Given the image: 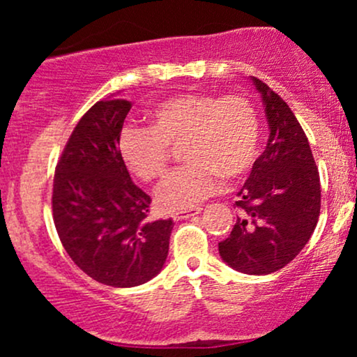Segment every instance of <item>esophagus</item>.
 <instances>
[{"mask_svg":"<svg viewBox=\"0 0 357 357\" xmlns=\"http://www.w3.org/2000/svg\"><path fill=\"white\" fill-rule=\"evenodd\" d=\"M198 213H202V208H190V210L174 213L173 220H176V221L186 220V218H190V216H192V215H198Z\"/></svg>","mask_w":357,"mask_h":357,"instance_id":"esophagus-1","label":"esophagus"}]
</instances>
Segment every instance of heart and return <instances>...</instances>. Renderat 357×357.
I'll return each instance as SVG.
<instances>
[{"mask_svg": "<svg viewBox=\"0 0 357 357\" xmlns=\"http://www.w3.org/2000/svg\"><path fill=\"white\" fill-rule=\"evenodd\" d=\"M147 127H126L119 155L126 169L144 183L165 174L169 147L181 146L186 166L158 186L155 203L165 211L188 210L221 188V178L241 179L260 154L261 124L243 96L191 92L167 97L147 114Z\"/></svg>", "mask_w": 357, "mask_h": 357, "instance_id": "1", "label": "heart"}]
</instances>
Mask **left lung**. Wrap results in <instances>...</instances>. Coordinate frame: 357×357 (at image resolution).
Here are the masks:
<instances>
[{"label":"left lung","mask_w":357,"mask_h":357,"mask_svg":"<svg viewBox=\"0 0 357 357\" xmlns=\"http://www.w3.org/2000/svg\"><path fill=\"white\" fill-rule=\"evenodd\" d=\"M252 80L264 99L270 136L238 191L241 216L218 250L231 268L267 275L290 264L314 233L321 213V178L292 110L265 82Z\"/></svg>","instance_id":"obj_1"}]
</instances>
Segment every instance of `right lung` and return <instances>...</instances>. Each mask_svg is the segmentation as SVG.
Masks as SVG:
<instances>
[{"label":"right lung","instance_id":"obj_1","mask_svg":"<svg viewBox=\"0 0 357 357\" xmlns=\"http://www.w3.org/2000/svg\"><path fill=\"white\" fill-rule=\"evenodd\" d=\"M130 102L93 104L72 130L53 178L52 210L65 252L110 287H136L165 265L173 220H147L151 198L130 181L119 136Z\"/></svg>","mask_w":357,"mask_h":357}]
</instances>
